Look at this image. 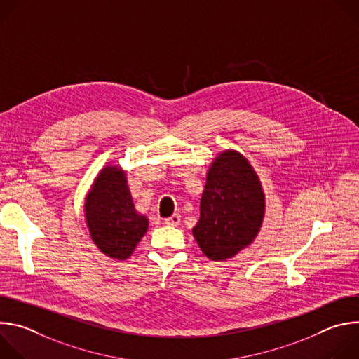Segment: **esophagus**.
<instances>
[{
  "mask_svg": "<svg viewBox=\"0 0 359 359\" xmlns=\"http://www.w3.org/2000/svg\"><path fill=\"white\" fill-rule=\"evenodd\" d=\"M180 220H182V216H180L179 213H176V215H173L172 217L166 219L165 223H166L168 226H179V224H180Z\"/></svg>",
  "mask_w": 359,
  "mask_h": 359,
  "instance_id": "esophagus-1",
  "label": "esophagus"
}]
</instances>
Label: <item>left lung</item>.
I'll return each mask as SVG.
<instances>
[{
    "label": "left lung",
    "mask_w": 359,
    "mask_h": 359,
    "mask_svg": "<svg viewBox=\"0 0 359 359\" xmlns=\"http://www.w3.org/2000/svg\"><path fill=\"white\" fill-rule=\"evenodd\" d=\"M266 194L259 175L243 153L224 149L209 166L193 237L212 262H226L259 236Z\"/></svg>",
    "instance_id": "left-lung-1"
}]
</instances>
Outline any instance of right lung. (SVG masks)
<instances>
[{"label": "right lung", "instance_id": "add662e5", "mask_svg": "<svg viewBox=\"0 0 359 359\" xmlns=\"http://www.w3.org/2000/svg\"><path fill=\"white\" fill-rule=\"evenodd\" d=\"M83 213L93 244L119 262L130 257L149 227L147 217L135 209L126 172L111 162L93 179Z\"/></svg>", "mask_w": 359, "mask_h": 359}]
</instances>
